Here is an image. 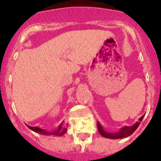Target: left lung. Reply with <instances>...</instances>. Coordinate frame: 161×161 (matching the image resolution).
<instances>
[{"instance_id": "obj_1", "label": "left lung", "mask_w": 161, "mask_h": 161, "mask_svg": "<svg viewBox=\"0 0 161 161\" xmlns=\"http://www.w3.org/2000/svg\"><path fill=\"white\" fill-rule=\"evenodd\" d=\"M145 116V114L143 116L138 119V121L136 122L135 124H133L131 126H123L121 129H119V131L116 132H108L107 131H105L104 128H103L102 125H101V123L97 121V129L100 134L103 136V137L107 138H110V139H118V138H126L128 136H131L135 131L136 130V129L138 128V125H140L142 119Z\"/></svg>"}]
</instances>
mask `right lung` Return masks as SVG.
Returning <instances> with one entry per match:
<instances>
[{"label":"right lung","instance_id":"right-lung-1","mask_svg":"<svg viewBox=\"0 0 161 161\" xmlns=\"http://www.w3.org/2000/svg\"><path fill=\"white\" fill-rule=\"evenodd\" d=\"M26 125L29 127L31 130H32L33 132H37V133H39L41 135H44V136H62L63 135H64L67 131V128H66V125L64 123V121L58 125L57 129H55L54 130L52 131H47L45 129H41L40 127H36V126H30V125Z\"/></svg>","mask_w":161,"mask_h":161}]
</instances>
